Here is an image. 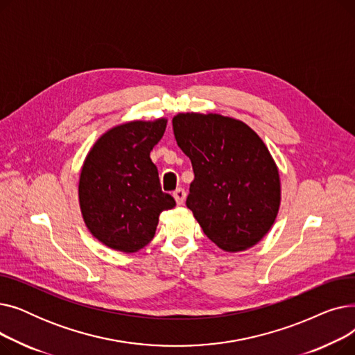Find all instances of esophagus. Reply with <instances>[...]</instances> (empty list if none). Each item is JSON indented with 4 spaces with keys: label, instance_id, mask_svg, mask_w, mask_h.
Returning a JSON list of instances; mask_svg holds the SVG:
<instances>
[{
    "label": "esophagus",
    "instance_id": "esophagus-1",
    "mask_svg": "<svg viewBox=\"0 0 355 355\" xmlns=\"http://www.w3.org/2000/svg\"><path fill=\"white\" fill-rule=\"evenodd\" d=\"M173 196H174V198H175L178 206H182L184 200H185V191H184V189H177Z\"/></svg>",
    "mask_w": 355,
    "mask_h": 355
}]
</instances>
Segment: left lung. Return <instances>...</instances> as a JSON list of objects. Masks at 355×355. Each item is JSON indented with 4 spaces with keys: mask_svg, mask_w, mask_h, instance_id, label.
<instances>
[{
    "mask_svg": "<svg viewBox=\"0 0 355 355\" xmlns=\"http://www.w3.org/2000/svg\"><path fill=\"white\" fill-rule=\"evenodd\" d=\"M173 129L191 159L185 204L204 234L232 253L259 243L281 206V180L265 142L245 122L217 114H178Z\"/></svg>",
    "mask_w": 355,
    "mask_h": 355,
    "instance_id": "8db88e82",
    "label": "left lung"
}]
</instances>
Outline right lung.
<instances>
[{
	"instance_id": "right-lung-1",
	"label": "right lung",
	"mask_w": 355,
	"mask_h": 355,
	"mask_svg": "<svg viewBox=\"0 0 355 355\" xmlns=\"http://www.w3.org/2000/svg\"><path fill=\"white\" fill-rule=\"evenodd\" d=\"M165 128V118L118 125L95 142L83 162L82 216L89 232L110 249L135 253L145 248L159 214L175 207V200L162 193L149 157Z\"/></svg>"
}]
</instances>
